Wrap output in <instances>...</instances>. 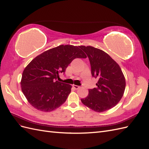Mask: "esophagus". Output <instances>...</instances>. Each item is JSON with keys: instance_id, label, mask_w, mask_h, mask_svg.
<instances>
[{"instance_id": "1", "label": "esophagus", "mask_w": 149, "mask_h": 149, "mask_svg": "<svg viewBox=\"0 0 149 149\" xmlns=\"http://www.w3.org/2000/svg\"><path fill=\"white\" fill-rule=\"evenodd\" d=\"M73 88L74 89H78L80 87L79 86H77V85H74V84H73Z\"/></svg>"}]
</instances>
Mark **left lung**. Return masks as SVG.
Instances as JSON below:
<instances>
[{"mask_svg": "<svg viewBox=\"0 0 149 149\" xmlns=\"http://www.w3.org/2000/svg\"><path fill=\"white\" fill-rule=\"evenodd\" d=\"M86 53L91 64V74L98 78L97 88L89 89L87 97L81 99L86 106L97 112L111 109L123 97L125 79L119 65L100 49L91 46H79Z\"/></svg>", "mask_w": 149, "mask_h": 149, "instance_id": "1", "label": "left lung"}]
</instances>
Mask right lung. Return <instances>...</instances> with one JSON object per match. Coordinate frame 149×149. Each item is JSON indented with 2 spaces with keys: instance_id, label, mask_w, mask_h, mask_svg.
Listing matches in <instances>:
<instances>
[{
  "instance_id": "add662e5",
  "label": "right lung",
  "mask_w": 149,
  "mask_h": 149,
  "mask_svg": "<svg viewBox=\"0 0 149 149\" xmlns=\"http://www.w3.org/2000/svg\"><path fill=\"white\" fill-rule=\"evenodd\" d=\"M79 47L61 45L36 56L25 67L20 81L22 91L35 109L50 112L66 101L72 86L56 79L75 58L87 57Z\"/></svg>"
}]
</instances>
